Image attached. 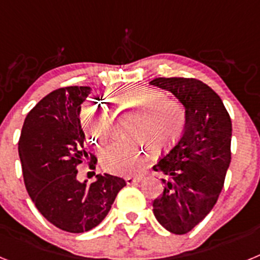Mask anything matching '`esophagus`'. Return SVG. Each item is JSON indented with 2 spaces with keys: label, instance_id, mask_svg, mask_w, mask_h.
Returning a JSON list of instances; mask_svg holds the SVG:
<instances>
[{
  "label": "esophagus",
  "instance_id": "34e87169",
  "mask_svg": "<svg viewBox=\"0 0 260 260\" xmlns=\"http://www.w3.org/2000/svg\"><path fill=\"white\" fill-rule=\"evenodd\" d=\"M143 177H126V183L127 185H134V183L141 182Z\"/></svg>",
  "mask_w": 260,
  "mask_h": 260
}]
</instances>
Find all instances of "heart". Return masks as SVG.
<instances>
[{
    "label": "heart",
    "mask_w": 260,
    "mask_h": 260,
    "mask_svg": "<svg viewBox=\"0 0 260 260\" xmlns=\"http://www.w3.org/2000/svg\"><path fill=\"white\" fill-rule=\"evenodd\" d=\"M117 112L137 114L133 135L155 152L171 147L180 138L186 122V109L176 99H165L161 91L152 88L126 89L110 99ZM80 123L88 139L102 147L113 130V116L100 102H87L80 110ZM147 162V152L141 142L116 143L102 155L104 171L117 176H132Z\"/></svg>",
    "instance_id": "1"
}]
</instances>
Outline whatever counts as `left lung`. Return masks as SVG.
Wrapping results in <instances>:
<instances>
[{
    "label": "left lung",
    "instance_id": "8db88e82",
    "mask_svg": "<svg viewBox=\"0 0 260 260\" xmlns=\"http://www.w3.org/2000/svg\"><path fill=\"white\" fill-rule=\"evenodd\" d=\"M186 109L183 133L152 167L162 174V194L152 203L156 220L174 234L189 233L211 212L231 164L232 121L221 99L194 78H155Z\"/></svg>",
    "mask_w": 260,
    "mask_h": 260
}]
</instances>
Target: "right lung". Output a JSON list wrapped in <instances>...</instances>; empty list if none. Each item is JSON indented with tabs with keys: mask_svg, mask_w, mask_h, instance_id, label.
<instances>
[{
	"mask_svg": "<svg viewBox=\"0 0 260 260\" xmlns=\"http://www.w3.org/2000/svg\"><path fill=\"white\" fill-rule=\"evenodd\" d=\"M89 87H63L50 92L29 110L18 143L23 180L39 212L54 226L83 233L98 226L109 212L123 178L98 174L95 182L78 181V165L98 158L84 150L80 105Z\"/></svg>",
	"mask_w": 260,
	"mask_h": 260,
	"instance_id": "right-lung-1",
	"label": "right lung"
}]
</instances>
